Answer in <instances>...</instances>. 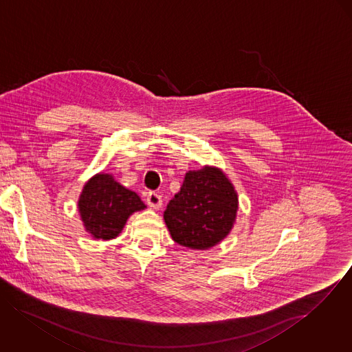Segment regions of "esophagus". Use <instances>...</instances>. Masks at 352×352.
Segmentation results:
<instances>
[{
    "label": "esophagus",
    "mask_w": 352,
    "mask_h": 352,
    "mask_svg": "<svg viewBox=\"0 0 352 352\" xmlns=\"http://www.w3.org/2000/svg\"><path fill=\"white\" fill-rule=\"evenodd\" d=\"M146 202L150 208L153 209H160L162 206V197L154 191H150L147 194V198H146Z\"/></svg>",
    "instance_id": "34e87169"
}]
</instances>
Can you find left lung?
Wrapping results in <instances>:
<instances>
[{
	"label": "left lung",
	"instance_id": "1",
	"mask_svg": "<svg viewBox=\"0 0 352 352\" xmlns=\"http://www.w3.org/2000/svg\"><path fill=\"white\" fill-rule=\"evenodd\" d=\"M239 198L218 167L186 173L181 190L168 202L163 218L173 240L190 249H209L232 230Z\"/></svg>",
	"mask_w": 352,
	"mask_h": 352
}]
</instances>
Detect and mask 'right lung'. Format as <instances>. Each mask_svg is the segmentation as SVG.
I'll return each mask as SVG.
<instances>
[{
    "label": "right lung",
    "mask_w": 352,
    "mask_h": 352,
    "mask_svg": "<svg viewBox=\"0 0 352 352\" xmlns=\"http://www.w3.org/2000/svg\"><path fill=\"white\" fill-rule=\"evenodd\" d=\"M78 206L85 230L98 240L118 237L129 217L146 209L135 191L126 189L111 174L103 173L85 182Z\"/></svg>",
    "instance_id": "right-lung-1"
}]
</instances>
